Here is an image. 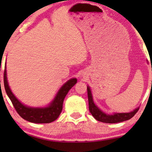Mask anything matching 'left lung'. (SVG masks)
<instances>
[{
  "instance_id": "obj_1",
  "label": "left lung",
  "mask_w": 152,
  "mask_h": 152,
  "mask_svg": "<svg viewBox=\"0 0 152 152\" xmlns=\"http://www.w3.org/2000/svg\"><path fill=\"white\" fill-rule=\"evenodd\" d=\"M87 93H88V107H89L91 114L95 118V119L101 122L107 124H115L126 121V120L130 119L133 117L139 109V107H137L129 113H114L111 114H106L94 104L91 90L89 86H87Z\"/></svg>"
}]
</instances>
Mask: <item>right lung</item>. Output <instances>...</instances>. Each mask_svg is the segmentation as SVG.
Segmentation results:
<instances>
[{
    "label": "right lung",
    "instance_id": "1",
    "mask_svg": "<svg viewBox=\"0 0 152 152\" xmlns=\"http://www.w3.org/2000/svg\"><path fill=\"white\" fill-rule=\"evenodd\" d=\"M77 83L76 78L68 80L56 94L53 100L48 106L44 107H32L21 103L10 90L7 79L6 63L4 71V86L8 96L11 101L13 106L23 119L35 124H48L56 120L63 109V103L69 90Z\"/></svg>",
    "mask_w": 152,
    "mask_h": 152
}]
</instances>
